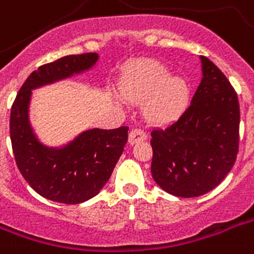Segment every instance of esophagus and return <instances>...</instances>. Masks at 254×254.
Instances as JSON below:
<instances>
[{"mask_svg": "<svg viewBox=\"0 0 254 254\" xmlns=\"http://www.w3.org/2000/svg\"><path fill=\"white\" fill-rule=\"evenodd\" d=\"M146 140V133H145L142 129H138V127H134L131 129L130 133H129V144H137L140 141Z\"/></svg>", "mask_w": 254, "mask_h": 254, "instance_id": "esophagus-1", "label": "esophagus"}]
</instances>
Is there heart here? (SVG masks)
Masks as SVG:
<instances>
[{
	"label": "heart",
	"instance_id": "heart-1",
	"mask_svg": "<svg viewBox=\"0 0 254 254\" xmlns=\"http://www.w3.org/2000/svg\"><path fill=\"white\" fill-rule=\"evenodd\" d=\"M124 96L131 102L144 101V113L154 124L176 121L189 104L190 89L181 75H172L165 64L141 60L127 70ZM123 100V98H120Z\"/></svg>",
	"mask_w": 254,
	"mask_h": 254
}]
</instances>
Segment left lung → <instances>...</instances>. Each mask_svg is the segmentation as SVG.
Segmentation results:
<instances>
[{
    "label": "left lung",
    "mask_w": 254,
    "mask_h": 254,
    "mask_svg": "<svg viewBox=\"0 0 254 254\" xmlns=\"http://www.w3.org/2000/svg\"><path fill=\"white\" fill-rule=\"evenodd\" d=\"M200 58L202 80L190 105L177 121L150 133L153 179L165 191L185 198L217 187L239 153L237 94L209 58Z\"/></svg>",
    "instance_id": "1"
}]
</instances>
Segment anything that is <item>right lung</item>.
<instances>
[{
    "label": "right lung",
    "instance_id": "obj_1",
    "mask_svg": "<svg viewBox=\"0 0 254 254\" xmlns=\"http://www.w3.org/2000/svg\"><path fill=\"white\" fill-rule=\"evenodd\" d=\"M98 54H71L45 64L29 75L10 110V140L15 164L25 181L48 200L81 204L100 193L112 176L127 141V127L90 129L64 148H49L37 140L29 123L32 90L88 70Z\"/></svg>",
    "mask_w": 254,
    "mask_h": 254
}]
</instances>
